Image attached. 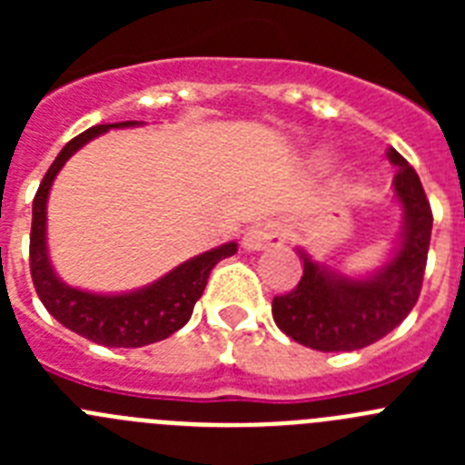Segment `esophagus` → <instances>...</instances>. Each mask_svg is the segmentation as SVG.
Listing matches in <instances>:
<instances>
[{
    "mask_svg": "<svg viewBox=\"0 0 465 465\" xmlns=\"http://www.w3.org/2000/svg\"><path fill=\"white\" fill-rule=\"evenodd\" d=\"M283 242V225L279 221H262L252 225L242 237V246L246 252H261L268 246H279Z\"/></svg>",
    "mask_w": 465,
    "mask_h": 465,
    "instance_id": "34e87169",
    "label": "esophagus"
}]
</instances>
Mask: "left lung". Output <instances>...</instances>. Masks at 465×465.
<instances>
[{"mask_svg":"<svg viewBox=\"0 0 465 465\" xmlns=\"http://www.w3.org/2000/svg\"><path fill=\"white\" fill-rule=\"evenodd\" d=\"M393 193L402 207L401 244L391 261L363 279L344 277L312 261L302 249V277L293 291L274 295L279 331L316 351H354L391 332L417 305L429 258L433 213L417 172L396 149Z\"/></svg>","mask_w":465,"mask_h":465,"instance_id":"1","label":"left lung"}]
</instances>
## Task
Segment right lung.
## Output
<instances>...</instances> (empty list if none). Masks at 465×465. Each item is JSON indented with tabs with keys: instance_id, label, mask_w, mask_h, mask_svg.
Wrapping results in <instances>:
<instances>
[{
	"instance_id": "obj_1",
	"label": "right lung",
	"mask_w": 465,
	"mask_h": 465,
	"mask_svg": "<svg viewBox=\"0 0 465 465\" xmlns=\"http://www.w3.org/2000/svg\"><path fill=\"white\" fill-rule=\"evenodd\" d=\"M134 125H139V121L93 125L79 137H74L53 160L32 203L30 272L36 295L51 312V316H55L64 328L104 347H143V344L170 338L172 332L186 326L191 319L193 307L203 295L213 265L237 252L235 242H228L182 262L179 268L160 277L158 282L121 295H100L74 289L53 272L46 246V203L53 179L63 170L64 163L90 139L106 133L111 127Z\"/></svg>"
}]
</instances>
